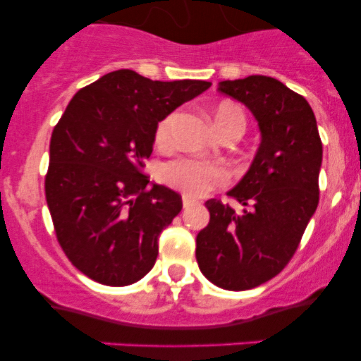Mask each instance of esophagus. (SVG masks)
Listing matches in <instances>:
<instances>
[{"mask_svg": "<svg viewBox=\"0 0 361 361\" xmlns=\"http://www.w3.org/2000/svg\"><path fill=\"white\" fill-rule=\"evenodd\" d=\"M192 204H194V200H190V197L183 196V208H188V207H192Z\"/></svg>", "mask_w": 361, "mask_h": 361, "instance_id": "esophagus-1", "label": "esophagus"}]
</instances>
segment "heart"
Returning <instances> with one entry per match:
<instances>
[{
	"mask_svg": "<svg viewBox=\"0 0 361 361\" xmlns=\"http://www.w3.org/2000/svg\"><path fill=\"white\" fill-rule=\"evenodd\" d=\"M176 114L165 116L154 130V144L160 149H169L174 144V124H176ZM215 126L219 133L224 135L230 130H238L244 133L245 130V112L240 104L233 101H222L217 104L214 112ZM161 181L167 187L181 192L187 197H201L208 190L221 185H226L230 180V173L219 161H204L197 158L181 157L161 167Z\"/></svg>",
	"mask_w": 361,
	"mask_h": 361,
	"instance_id": "obj_1",
	"label": "heart"
}]
</instances>
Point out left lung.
<instances>
[{"label":"left lung","instance_id":"obj_1","mask_svg":"<svg viewBox=\"0 0 361 361\" xmlns=\"http://www.w3.org/2000/svg\"><path fill=\"white\" fill-rule=\"evenodd\" d=\"M219 90L257 117L262 144L240 183L228 192L244 207L208 200L197 233L201 272L226 290H249L287 267L319 204L322 142L312 106L271 76L226 80Z\"/></svg>","mask_w":361,"mask_h":361}]
</instances>
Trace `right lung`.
<instances>
[{"label": "right lung", "mask_w": 361, "mask_h": 361, "mask_svg": "<svg viewBox=\"0 0 361 361\" xmlns=\"http://www.w3.org/2000/svg\"><path fill=\"white\" fill-rule=\"evenodd\" d=\"M210 85L119 69L69 101L51 133L44 188L60 247L90 279L124 287L153 269L158 237L183 203L164 185L144 190V161L157 124Z\"/></svg>", "instance_id": "1"}]
</instances>
